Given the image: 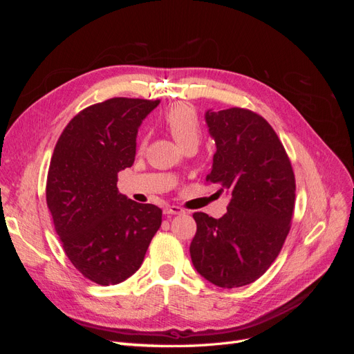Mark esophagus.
Segmentation results:
<instances>
[{
    "label": "esophagus",
    "mask_w": 354,
    "mask_h": 354,
    "mask_svg": "<svg viewBox=\"0 0 354 354\" xmlns=\"http://www.w3.org/2000/svg\"><path fill=\"white\" fill-rule=\"evenodd\" d=\"M164 214H167V216H176V214H185V209H181L177 205H168L164 208Z\"/></svg>",
    "instance_id": "1"
}]
</instances>
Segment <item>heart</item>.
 I'll list each match as a JSON object with an SVG mask.
<instances>
[{"label": "heart", "instance_id": "b5f03b06", "mask_svg": "<svg viewBox=\"0 0 354 354\" xmlns=\"http://www.w3.org/2000/svg\"><path fill=\"white\" fill-rule=\"evenodd\" d=\"M162 120L171 136L176 138V142L181 147H196L199 145L202 138V124L194 106L185 102L171 104L164 112ZM145 146L146 138L143 137L140 140V149H143Z\"/></svg>", "mask_w": 354, "mask_h": 354}]
</instances>
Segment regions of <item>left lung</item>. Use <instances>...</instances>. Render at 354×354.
Wrapping results in <instances>:
<instances>
[{"label": "left lung", "instance_id": "8db88e82", "mask_svg": "<svg viewBox=\"0 0 354 354\" xmlns=\"http://www.w3.org/2000/svg\"><path fill=\"white\" fill-rule=\"evenodd\" d=\"M216 140L208 183L229 192L227 212L212 218L195 212L190 257L201 276L220 288L252 283L279 255L291 229L295 176L279 137L250 109L208 111Z\"/></svg>", "mask_w": 354, "mask_h": 354}]
</instances>
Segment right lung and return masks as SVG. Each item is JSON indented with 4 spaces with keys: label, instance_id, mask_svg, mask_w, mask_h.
Wrapping results in <instances>:
<instances>
[{
    "label": "right lung",
    "instance_id": "1",
    "mask_svg": "<svg viewBox=\"0 0 354 354\" xmlns=\"http://www.w3.org/2000/svg\"><path fill=\"white\" fill-rule=\"evenodd\" d=\"M159 100L113 97L75 115L53 152L46 199L65 254L103 286L134 274L162 223V209L116 187L131 167L137 130Z\"/></svg>",
    "mask_w": 354,
    "mask_h": 354
}]
</instances>
